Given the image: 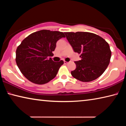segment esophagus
<instances>
[{
	"instance_id": "34e87169",
	"label": "esophagus",
	"mask_w": 126,
	"mask_h": 126,
	"mask_svg": "<svg viewBox=\"0 0 126 126\" xmlns=\"http://www.w3.org/2000/svg\"><path fill=\"white\" fill-rule=\"evenodd\" d=\"M64 63L65 64H68V62H66V61H64Z\"/></svg>"
}]
</instances>
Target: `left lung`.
I'll return each mask as SVG.
<instances>
[{
  "mask_svg": "<svg viewBox=\"0 0 126 126\" xmlns=\"http://www.w3.org/2000/svg\"><path fill=\"white\" fill-rule=\"evenodd\" d=\"M67 39L81 59L75 62L71 75L82 82H90L99 77L108 66L111 52L108 43L100 36L88 32H64Z\"/></svg>",
  "mask_w": 126,
  "mask_h": 126,
  "instance_id": "obj_1",
  "label": "left lung"
}]
</instances>
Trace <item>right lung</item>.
<instances>
[{
  "label": "right lung",
  "instance_id": "1",
  "mask_svg": "<svg viewBox=\"0 0 126 126\" xmlns=\"http://www.w3.org/2000/svg\"><path fill=\"white\" fill-rule=\"evenodd\" d=\"M62 32L43 30L25 38L16 50V61L20 71L26 79L37 85H43L57 76L64 62H54L57 41L65 37Z\"/></svg>",
  "mask_w": 126,
  "mask_h": 126
}]
</instances>
